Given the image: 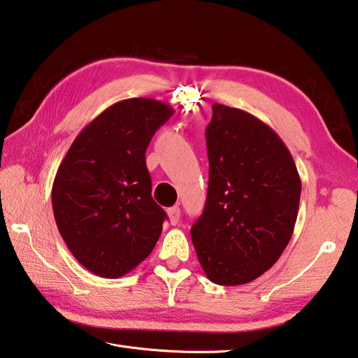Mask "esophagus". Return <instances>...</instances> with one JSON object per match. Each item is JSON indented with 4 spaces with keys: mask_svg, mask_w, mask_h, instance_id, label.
<instances>
[{
    "mask_svg": "<svg viewBox=\"0 0 358 358\" xmlns=\"http://www.w3.org/2000/svg\"><path fill=\"white\" fill-rule=\"evenodd\" d=\"M166 213H169V217H170V222L173 225H176L180 220V208L179 207H171L166 210Z\"/></svg>",
    "mask_w": 358,
    "mask_h": 358,
    "instance_id": "esophagus-1",
    "label": "esophagus"
}]
</instances>
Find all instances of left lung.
I'll return each instance as SVG.
<instances>
[{
    "label": "left lung",
    "instance_id": "obj_1",
    "mask_svg": "<svg viewBox=\"0 0 358 358\" xmlns=\"http://www.w3.org/2000/svg\"><path fill=\"white\" fill-rule=\"evenodd\" d=\"M211 109L208 192L192 241L211 282L241 286L268 271L287 247L301 179L290 151L264 122L221 103Z\"/></svg>",
    "mask_w": 358,
    "mask_h": 358
}]
</instances>
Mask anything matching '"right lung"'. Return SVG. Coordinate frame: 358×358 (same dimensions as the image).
<instances>
[{"label":"right lung","instance_id":"1","mask_svg":"<svg viewBox=\"0 0 358 358\" xmlns=\"http://www.w3.org/2000/svg\"><path fill=\"white\" fill-rule=\"evenodd\" d=\"M174 109L127 99L80 131L58 166L52 210L76 259L101 278L133 271L155 249L166 220L151 196L145 152Z\"/></svg>","mask_w":358,"mask_h":358}]
</instances>
